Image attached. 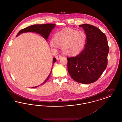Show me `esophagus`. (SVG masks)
<instances>
[{
	"mask_svg": "<svg viewBox=\"0 0 122 122\" xmlns=\"http://www.w3.org/2000/svg\"><path fill=\"white\" fill-rule=\"evenodd\" d=\"M61 57L62 56L61 55H58L57 56H56V58L57 60H59V59H60L61 58Z\"/></svg>",
	"mask_w": 122,
	"mask_h": 122,
	"instance_id": "34e87169",
	"label": "esophagus"
}]
</instances>
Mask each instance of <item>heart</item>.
<instances>
[{
	"mask_svg": "<svg viewBox=\"0 0 122 122\" xmlns=\"http://www.w3.org/2000/svg\"><path fill=\"white\" fill-rule=\"evenodd\" d=\"M87 35L83 31L66 29L57 33L51 39V47L57 49L62 47L63 52L67 55H75L81 52L87 41Z\"/></svg>",
	"mask_w": 122,
	"mask_h": 122,
	"instance_id": "1",
	"label": "heart"
}]
</instances>
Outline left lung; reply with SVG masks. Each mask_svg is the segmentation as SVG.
<instances>
[{"label":"left lung","mask_w":122,"mask_h":122,"mask_svg":"<svg viewBox=\"0 0 122 122\" xmlns=\"http://www.w3.org/2000/svg\"><path fill=\"white\" fill-rule=\"evenodd\" d=\"M87 35L84 49L75 57L67 58L70 76L81 84L96 81L106 69L109 46L106 35L98 28L88 24L79 25Z\"/></svg>","instance_id":"left-lung-1"}]
</instances>
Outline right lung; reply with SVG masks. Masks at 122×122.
I'll return each mask as SVG.
<instances>
[{
	"label": "right lung",
	"mask_w": 122,
	"mask_h": 122,
	"mask_svg": "<svg viewBox=\"0 0 122 122\" xmlns=\"http://www.w3.org/2000/svg\"><path fill=\"white\" fill-rule=\"evenodd\" d=\"M56 25L55 24H36L33 25H31L30 26H29L25 29H23L21 30H20L19 32L16 35V36L20 35V34L23 33H26V32H35L38 33L41 35L43 38L45 39V40L47 41V39L48 38V36L50 32L52 31V29L55 27ZM56 61V59L55 58H53L52 59V66L53 64ZM52 73V70H51V72L49 75V76H47V78L44 81V82L41 84L40 86H42L45 84L49 78L51 74ZM37 86L34 87H32V88H36V87L39 86Z\"/></svg>",
	"instance_id": "obj_1"
}]
</instances>
